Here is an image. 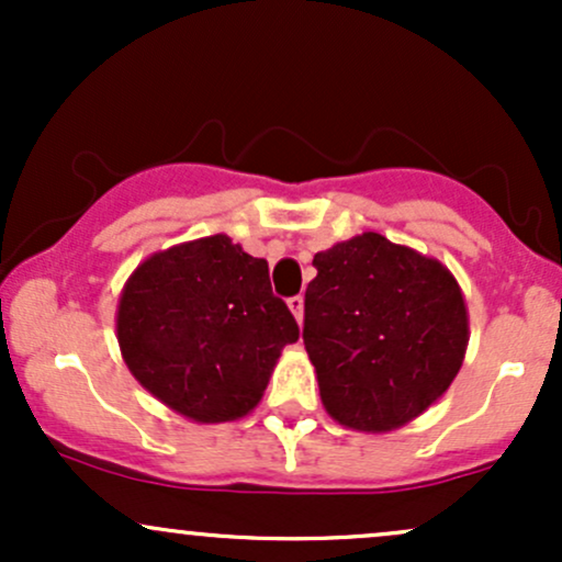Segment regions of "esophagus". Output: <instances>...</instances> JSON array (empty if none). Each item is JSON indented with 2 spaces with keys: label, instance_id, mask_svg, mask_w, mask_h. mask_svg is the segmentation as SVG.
Returning <instances> with one entry per match:
<instances>
[{
  "label": "esophagus",
  "instance_id": "obj_1",
  "mask_svg": "<svg viewBox=\"0 0 562 562\" xmlns=\"http://www.w3.org/2000/svg\"><path fill=\"white\" fill-rule=\"evenodd\" d=\"M288 308L293 312L295 322L301 325V319H303V299H301V295H293V299H288Z\"/></svg>",
  "mask_w": 562,
  "mask_h": 562
}]
</instances>
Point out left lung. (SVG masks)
Returning a JSON list of instances; mask_svg holds the SVG:
<instances>
[{"label": "left lung", "instance_id": "1", "mask_svg": "<svg viewBox=\"0 0 562 562\" xmlns=\"http://www.w3.org/2000/svg\"><path fill=\"white\" fill-rule=\"evenodd\" d=\"M303 346L335 423L389 434L420 417L460 372L465 295L438 259L378 232L314 256Z\"/></svg>", "mask_w": 562, "mask_h": 562}]
</instances>
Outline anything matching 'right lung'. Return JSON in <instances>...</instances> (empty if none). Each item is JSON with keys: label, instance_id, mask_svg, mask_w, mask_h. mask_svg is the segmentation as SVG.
I'll return each instance as SVG.
<instances>
[{"label": "right lung", "instance_id": "right-lung-1", "mask_svg": "<svg viewBox=\"0 0 562 562\" xmlns=\"http://www.w3.org/2000/svg\"><path fill=\"white\" fill-rule=\"evenodd\" d=\"M121 357L145 391L192 423H227L261 402L299 325L269 263L227 235L147 256L115 312Z\"/></svg>", "mask_w": 562, "mask_h": 562}]
</instances>
